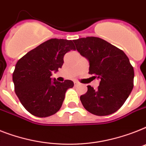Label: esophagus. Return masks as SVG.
Here are the masks:
<instances>
[{
  "mask_svg": "<svg viewBox=\"0 0 146 146\" xmlns=\"http://www.w3.org/2000/svg\"><path fill=\"white\" fill-rule=\"evenodd\" d=\"M74 85H79V82L75 81V82H74Z\"/></svg>",
  "mask_w": 146,
  "mask_h": 146,
  "instance_id": "esophagus-1",
  "label": "esophagus"
}]
</instances>
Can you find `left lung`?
Segmentation results:
<instances>
[{"instance_id": "1", "label": "left lung", "mask_w": 146, "mask_h": 146, "mask_svg": "<svg viewBox=\"0 0 146 146\" xmlns=\"http://www.w3.org/2000/svg\"><path fill=\"white\" fill-rule=\"evenodd\" d=\"M76 50L89 61L88 73L100 79L98 89L88 85L80 97L85 110L94 115H108L121 107L133 88L134 70L122 50L95 36L74 40Z\"/></svg>"}]
</instances>
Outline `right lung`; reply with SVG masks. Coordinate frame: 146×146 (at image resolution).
<instances>
[{
	"label": "right lung",
	"instance_id": "add662e5",
	"mask_svg": "<svg viewBox=\"0 0 146 146\" xmlns=\"http://www.w3.org/2000/svg\"><path fill=\"white\" fill-rule=\"evenodd\" d=\"M76 48L72 40L50 39L28 52L15 64L13 73L15 92L22 106L33 115L45 118L62 106L65 93L74 84L52 80L64 64V56Z\"/></svg>",
	"mask_w": 146,
	"mask_h": 146
}]
</instances>
